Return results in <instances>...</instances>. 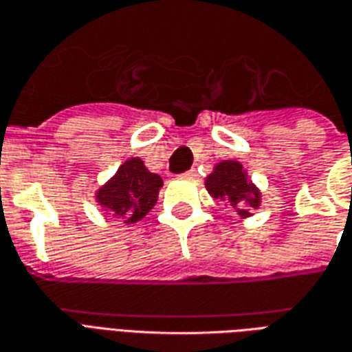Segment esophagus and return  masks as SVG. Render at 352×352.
<instances>
[{"instance_id":"obj_1","label":"esophagus","mask_w":352,"mask_h":352,"mask_svg":"<svg viewBox=\"0 0 352 352\" xmlns=\"http://www.w3.org/2000/svg\"><path fill=\"white\" fill-rule=\"evenodd\" d=\"M183 177L184 179H196V177H198V171H196V169H190V171H186Z\"/></svg>"}]
</instances>
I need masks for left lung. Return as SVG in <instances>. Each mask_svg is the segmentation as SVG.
I'll return each mask as SVG.
<instances>
[{
	"label": "left lung",
	"mask_w": 352,
	"mask_h": 352,
	"mask_svg": "<svg viewBox=\"0 0 352 352\" xmlns=\"http://www.w3.org/2000/svg\"><path fill=\"white\" fill-rule=\"evenodd\" d=\"M206 190L211 198L232 207L241 221L252 217V211L262 206V192L239 160L217 162L206 177Z\"/></svg>",
	"instance_id": "1"
}]
</instances>
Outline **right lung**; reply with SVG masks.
Masks as SVG:
<instances>
[{
	"label": "right lung",
	"mask_w": 352,
	"mask_h": 352,
	"mask_svg": "<svg viewBox=\"0 0 352 352\" xmlns=\"http://www.w3.org/2000/svg\"><path fill=\"white\" fill-rule=\"evenodd\" d=\"M162 184V177L148 171L145 162L133 156L118 166L115 175L101 184L94 198L116 221L130 226L145 219L156 206Z\"/></svg>",
	"instance_id": "obj_1"
}]
</instances>
